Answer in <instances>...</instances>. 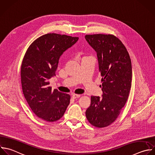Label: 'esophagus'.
I'll return each mask as SVG.
<instances>
[{
  "label": "esophagus",
  "mask_w": 155,
  "mask_h": 155,
  "mask_svg": "<svg viewBox=\"0 0 155 155\" xmlns=\"http://www.w3.org/2000/svg\"><path fill=\"white\" fill-rule=\"evenodd\" d=\"M80 94H73L72 95V98L73 99H76V98H79L80 97Z\"/></svg>",
  "instance_id": "esophagus-1"
}]
</instances>
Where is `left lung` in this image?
Masks as SVG:
<instances>
[{
	"label": "left lung",
	"mask_w": 155,
	"mask_h": 155,
	"mask_svg": "<svg viewBox=\"0 0 155 155\" xmlns=\"http://www.w3.org/2000/svg\"><path fill=\"white\" fill-rule=\"evenodd\" d=\"M85 38L97 53L103 91L102 97L91 96L85 114L92 125L103 128L116 119L127 101L132 80L131 59L124 45L114 35H89Z\"/></svg>",
	"instance_id": "obj_1"
}]
</instances>
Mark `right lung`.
Segmentation results:
<instances>
[{
    "label": "right lung",
    "mask_w": 155,
    "mask_h": 155,
    "mask_svg": "<svg viewBox=\"0 0 155 155\" xmlns=\"http://www.w3.org/2000/svg\"><path fill=\"white\" fill-rule=\"evenodd\" d=\"M79 38L48 33L36 39L24 57L21 84L25 99L33 113L41 119L54 122L61 119L70 102V96L49 86L56 76L59 59Z\"/></svg>",
    "instance_id": "add662e5"
}]
</instances>
